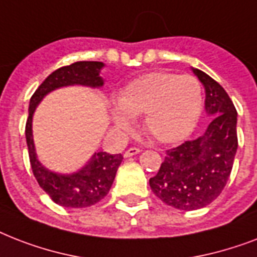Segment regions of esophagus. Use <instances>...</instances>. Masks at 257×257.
Segmentation results:
<instances>
[{
    "mask_svg": "<svg viewBox=\"0 0 257 257\" xmlns=\"http://www.w3.org/2000/svg\"><path fill=\"white\" fill-rule=\"evenodd\" d=\"M141 149L137 148V147H132V148H129L125 151L124 156L125 157H131V156H135V155H137V153H140Z\"/></svg>",
    "mask_w": 257,
    "mask_h": 257,
    "instance_id": "34e87169",
    "label": "esophagus"
}]
</instances>
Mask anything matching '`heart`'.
Instances as JSON below:
<instances>
[{
    "instance_id": "obj_1",
    "label": "heart",
    "mask_w": 257,
    "mask_h": 257,
    "mask_svg": "<svg viewBox=\"0 0 257 257\" xmlns=\"http://www.w3.org/2000/svg\"><path fill=\"white\" fill-rule=\"evenodd\" d=\"M113 113L117 128L129 131L132 117L144 114V129L161 144L185 140L200 118L203 92L191 74L155 72L135 78L121 90Z\"/></svg>"
}]
</instances>
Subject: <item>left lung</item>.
Listing matches in <instances>:
<instances>
[{"mask_svg":"<svg viewBox=\"0 0 257 257\" xmlns=\"http://www.w3.org/2000/svg\"><path fill=\"white\" fill-rule=\"evenodd\" d=\"M193 72L205 88L211 122L200 137L168 149L157 175L149 179L153 193L181 211L207 207L221 193L237 149L235 105L219 82L201 70Z\"/></svg>","mask_w":257,"mask_h":257,"instance_id":"left-lung-1","label":"left lung"}]
</instances>
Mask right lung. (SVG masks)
I'll return each mask as SVG.
<instances>
[{"label": "right lung", "instance_id": "1", "mask_svg": "<svg viewBox=\"0 0 257 257\" xmlns=\"http://www.w3.org/2000/svg\"><path fill=\"white\" fill-rule=\"evenodd\" d=\"M104 64L100 61H77L54 70L44 80L33 93L29 104V116L26 120L25 136L29 160L33 175L40 187L58 205L66 208H86L94 205L108 195L116 172L124 157L106 152L94 153L88 164L73 175H58L44 168L37 160L32 135V117L38 102L54 89L68 85L102 86L100 70Z\"/></svg>", "mask_w": 257, "mask_h": 257}]
</instances>
